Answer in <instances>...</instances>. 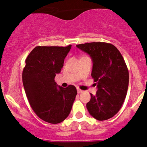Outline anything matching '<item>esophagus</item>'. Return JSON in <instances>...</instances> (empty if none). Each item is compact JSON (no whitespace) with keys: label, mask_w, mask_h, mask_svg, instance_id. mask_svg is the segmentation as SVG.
Instances as JSON below:
<instances>
[{"label":"esophagus","mask_w":147,"mask_h":147,"mask_svg":"<svg viewBox=\"0 0 147 147\" xmlns=\"http://www.w3.org/2000/svg\"><path fill=\"white\" fill-rule=\"evenodd\" d=\"M77 92L79 93V94H81V93L83 92V91L81 90H80V89H79V88H77Z\"/></svg>","instance_id":"esophagus-1"}]
</instances>
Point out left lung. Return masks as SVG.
Returning a JSON list of instances; mask_svg holds the SVG:
<instances>
[{
  "mask_svg": "<svg viewBox=\"0 0 147 147\" xmlns=\"http://www.w3.org/2000/svg\"><path fill=\"white\" fill-rule=\"evenodd\" d=\"M77 47L90 55L92 77L98 90L91 95L87 109L94 118L104 121L119 112L129 84V72L123 56L115 46L104 42H87Z\"/></svg>",
  "mask_w": 147,
  "mask_h": 147,
  "instance_id": "left-lung-1",
  "label": "left lung"
}]
</instances>
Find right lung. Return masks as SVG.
<instances>
[{
  "label": "right lung",
  "instance_id": "obj_1",
  "mask_svg": "<svg viewBox=\"0 0 147 147\" xmlns=\"http://www.w3.org/2000/svg\"><path fill=\"white\" fill-rule=\"evenodd\" d=\"M71 46H37L26 59L22 72L26 94L36 115L48 123H59L67 117L77 94L74 85L57 87L54 80Z\"/></svg>",
  "mask_w": 147,
  "mask_h": 147
}]
</instances>
